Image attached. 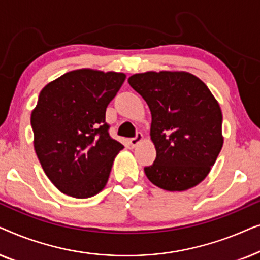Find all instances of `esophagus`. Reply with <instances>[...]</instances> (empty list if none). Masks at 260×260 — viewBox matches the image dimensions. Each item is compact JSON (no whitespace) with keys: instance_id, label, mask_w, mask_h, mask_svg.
Here are the masks:
<instances>
[{"instance_id":"obj_1","label":"esophagus","mask_w":260,"mask_h":260,"mask_svg":"<svg viewBox=\"0 0 260 260\" xmlns=\"http://www.w3.org/2000/svg\"><path fill=\"white\" fill-rule=\"evenodd\" d=\"M142 141H143V135H142L141 133H137L136 137L131 138V140L129 141V143L131 145V148H135V147H137L140 143H142Z\"/></svg>"}]
</instances>
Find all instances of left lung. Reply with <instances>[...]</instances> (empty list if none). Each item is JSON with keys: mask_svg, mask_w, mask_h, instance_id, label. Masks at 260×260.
Returning a JSON list of instances; mask_svg holds the SVG:
<instances>
[{"mask_svg": "<svg viewBox=\"0 0 260 260\" xmlns=\"http://www.w3.org/2000/svg\"><path fill=\"white\" fill-rule=\"evenodd\" d=\"M127 83L151 112L156 158L144 168L149 181L168 191L204 181L223 144L221 109L209 88L184 71L136 73Z\"/></svg>", "mask_w": 260, "mask_h": 260, "instance_id": "obj_1", "label": "left lung"}]
</instances>
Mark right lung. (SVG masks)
Returning <instances> with one entry per match:
<instances>
[{"mask_svg":"<svg viewBox=\"0 0 260 260\" xmlns=\"http://www.w3.org/2000/svg\"><path fill=\"white\" fill-rule=\"evenodd\" d=\"M125 74L80 69L48 83L30 116L34 149L51 182L69 197H94L124 148L109 135L105 112Z\"/></svg>","mask_w":260,"mask_h":260,"instance_id":"add662e5","label":"right lung"}]
</instances>
